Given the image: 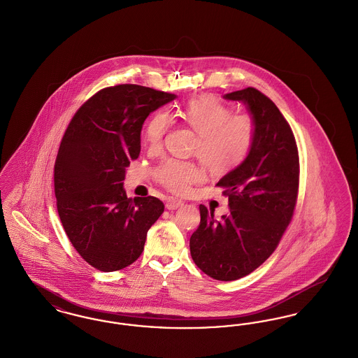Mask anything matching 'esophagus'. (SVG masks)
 <instances>
[{
  "mask_svg": "<svg viewBox=\"0 0 358 358\" xmlns=\"http://www.w3.org/2000/svg\"><path fill=\"white\" fill-rule=\"evenodd\" d=\"M182 205H184V201H181V200L169 199V200L166 201V209H169V210H174V209H177V208H180V206H182Z\"/></svg>",
  "mask_w": 358,
  "mask_h": 358,
  "instance_id": "1",
  "label": "esophagus"
}]
</instances>
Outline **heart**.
Segmentation results:
<instances>
[{
	"label": "heart",
	"mask_w": 358,
	"mask_h": 358,
	"mask_svg": "<svg viewBox=\"0 0 358 358\" xmlns=\"http://www.w3.org/2000/svg\"><path fill=\"white\" fill-rule=\"evenodd\" d=\"M177 113L197 133L193 152L210 171H232L251 153L256 126L250 115L232 114L227 104L213 96L190 99ZM171 123V115L165 110L157 111L149 120L145 139L150 152H158L162 148ZM154 174L159 184L174 193H185L192 185L205 180L204 169L199 164L174 158L161 164Z\"/></svg>",
	"instance_id": "b5f03b06"
}]
</instances>
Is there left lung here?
Wrapping results in <instances>:
<instances>
[{"mask_svg": "<svg viewBox=\"0 0 358 358\" xmlns=\"http://www.w3.org/2000/svg\"><path fill=\"white\" fill-rule=\"evenodd\" d=\"M224 99L247 107L255 142L248 157L217 182L225 187L229 213L216 220L215 210L200 205L201 222L189 247L203 273L229 282L252 273L278 247L296 204L299 157L291 127L271 99L252 87Z\"/></svg>", "mask_w": 358, "mask_h": 358, "instance_id": "obj_1", "label": "left lung"}]
</instances>
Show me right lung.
Instances as JSON below:
<instances>
[{"label":"right lung","instance_id":"add662e5","mask_svg":"<svg viewBox=\"0 0 358 358\" xmlns=\"http://www.w3.org/2000/svg\"><path fill=\"white\" fill-rule=\"evenodd\" d=\"M177 96L136 85L103 88L78 110L55 162L57 212L69 241L99 271H118L141 256L164 212L157 197L129 199L126 168L141 153L150 113Z\"/></svg>","mask_w":358,"mask_h":358}]
</instances>
